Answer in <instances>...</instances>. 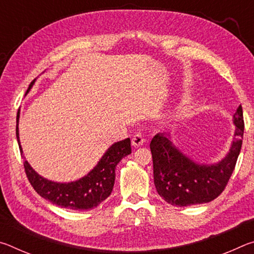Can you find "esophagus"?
Instances as JSON below:
<instances>
[{"mask_svg": "<svg viewBox=\"0 0 254 254\" xmlns=\"http://www.w3.org/2000/svg\"><path fill=\"white\" fill-rule=\"evenodd\" d=\"M145 142V139L144 136L141 134V133H136L132 136V145L133 147H141V145H143V143Z\"/></svg>", "mask_w": 254, "mask_h": 254, "instance_id": "esophagus-1", "label": "esophagus"}]
</instances>
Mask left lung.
Listing matches in <instances>:
<instances>
[{
	"mask_svg": "<svg viewBox=\"0 0 254 254\" xmlns=\"http://www.w3.org/2000/svg\"><path fill=\"white\" fill-rule=\"evenodd\" d=\"M234 137L229 153L217 163H197L176 147L169 133H158L150 143L154 186L167 203L190 206L212 201L222 194L235 168L242 147L244 121L242 106L233 115Z\"/></svg>",
	"mask_w": 254,
	"mask_h": 254,
	"instance_id": "8db88e82",
	"label": "left lung"
}]
</instances>
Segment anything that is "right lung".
<instances>
[{
	"label": "right lung",
	"instance_id": "1",
	"mask_svg": "<svg viewBox=\"0 0 254 254\" xmlns=\"http://www.w3.org/2000/svg\"><path fill=\"white\" fill-rule=\"evenodd\" d=\"M34 81L36 79L30 84L27 93L31 89ZM19 118L20 110L16 115V123H19ZM16 139H18L20 152L24 158L22 147L20 144L18 124H16ZM130 153L131 141L128 137L115 142L106 150L94 169L83 178L71 183H56L41 177L33 170L27 160H24L23 166L30 184L32 185L34 190L45 199L64 208L87 210L96 207L111 195L114 186L115 168L118 163Z\"/></svg>",
	"mask_w": 254,
	"mask_h": 254
}]
</instances>
